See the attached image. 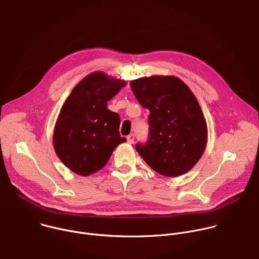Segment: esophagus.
I'll return each instance as SVG.
<instances>
[{
    "instance_id": "1",
    "label": "esophagus",
    "mask_w": 259,
    "mask_h": 259,
    "mask_svg": "<svg viewBox=\"0 0 259 259\" xmlns=\"http://www.w3.org/2000/svg\"><path fill=\"white\" fill-rule=\"evenodd\" d=\"M134 139H135V135L134 134H130V135H128L127 136V141H128V143H133L134 142Z\"/></svg>"
}]
</instances>
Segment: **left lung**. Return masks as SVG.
<instances>
[{
  "label": "left lung",
  "instance_id": "obj_1",
  "mask_svg": "<svg viewBox=\"0 0 259 259\" xmlns=\"http://www.w3.org/2000/svg\"><path fill=\"white\" fill-rule=\"evenodd\" d=\"M130 86L150 112L148 139L136 144L137 152L162 176L187 173L200 159L207 140L206 121L195 96L175 76L142 77Z\"/></svg>",
  "mask_w": 259,
  "mask_h": 259
}]
</instances>
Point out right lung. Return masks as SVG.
I'll return each instance as SVG.
<instances>
[{"mask_svg":"<svg viewBox=\"0 0 259 259\" xmlns=\"http://www.w3.org/2000/svg\"><path fill=\"white\" fill-rule=\"evenodd\" d=\"M126 82L94 72L72 90L54 130V147L61 161L74 173L90 176L104 167L123 142L120 117L108 109Z\"/></svg>","mask_w":259,"mask_h":259,"instance_id":"right-lung-1","label":"right lung"}]
</instances>
